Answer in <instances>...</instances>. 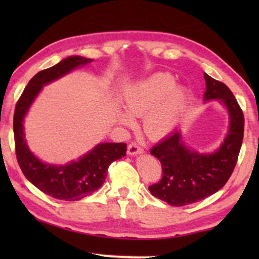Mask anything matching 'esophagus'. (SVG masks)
<instances>
[{"label": "esophagus", "mask_w": 259, "mask_h": 259, "mask_svg": "<svg viewBox=\"0 0 259 259\" xmlns=\"http://www.w3.org/2000/svg\"><path fill=\"white\" fill-rule=\"evenodd\" d=\"M143 148H141L139 145L137 143H131L128 145V147H127V153L131 154V155H134V154H138V153H143Z\"/></svg>", "instance_id": "obj_1"}]
</instances>
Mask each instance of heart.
<instances>
[{
	"label": "heart",
	"instance_id": "obj_1",
	"mask_svg": "<svg viewBox=\"0 0 259 259\" xmlns=\"http://www.w3.org/2000/svg\"><path fill=\"white\" fill-rule=\"evenodd\" d=\"M122 102L127 112L134 116H143L144 130L148 137L162 138L171 133L185 107L186 94L176 87V80L168 73H157L146 80L131 84L123 91ZM119 112L121 123L132 126V116Z\"/></svg>",
	"mask_w": 259,
	"mask_h": 259
}]
</instances>
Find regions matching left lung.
Wrapping results in <instances>:
<instances>
[{"mask_svg": "<svg viewBox=\"0 0 259 259\" xmlns=\"http://www.w3.org/2000/svg\"><path fill=\"white\" fill-rule=\"evenodd\" d=\"M205 100L219 99L230 114L228 137L212 154L190 151L182 141L178 131L151 148V154L159 159L162 177L148 186L158 199L172 206H184L211 196L228 183L236 167L244 137V114L230 88L205 74Z\"/></svg>", "mask_w": 259, "mask_h": 259, "instance_id": "left-lung-1", "label": "left lung"}]
</instances>
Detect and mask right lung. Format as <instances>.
Segmentation results:
<instances>
[{
    "label": "right lung",
    "mask_w": 259,
    "mask_h": 259,
    "mask_svg": "<svg viewBox=\"0 0 259 259\" xmlns=\"http://www.w3.org/2000/svg\"><path fill=\"white\" fill-rule=\"evenodd\" d=\"M92 61V59L81 56H69L58 65L41 70L31 77L15 106L14 139L21 171L34 186L55 199L75 201L90 196L105 183L109 165L126 155L127 145L125 143H102L79 159V161H73L65 166H53L38 160L26 144L23 118L42 86Z\"/></svg>",
    "instance_id": "add662e5"
}]
</instances>
